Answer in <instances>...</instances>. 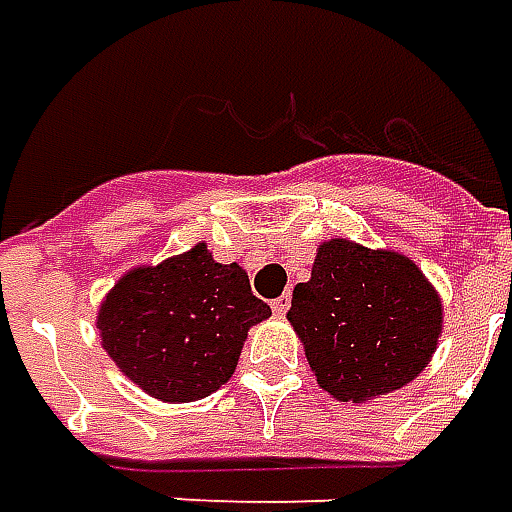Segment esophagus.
Here are the masks:
<instances>
[{"label":"esophagus","instance_id":"34e87169","mask_svg":"<svg viewBox=\"0 0 512 512\" xmlns=\"http://www.w3.org/2000/svg\"><path fill=\"white\" fill-rule=\"evenodd\" d=\"M270 307H273V312H276V315H284V312L290 310V296L284 293V296L273 298V301H270Z\"/></svg>","mask_w":512,"mask_h":512}]
</instances>
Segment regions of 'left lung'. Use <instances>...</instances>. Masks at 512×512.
I'll return each instance as SVG.
<instances>
[{"label":"left lung","mask_w":512,"mask_h":512,"mask_svg":"<svg viewBox=\"0 0 512 512\" xmlns=\"http://www.w3.org/2000/svg\"><path fill=\"white\" fill-rule=\"evenodd\" d=\"M318 386L338 400L403 389L437 349L442 304L420 267L346 239L318 248L287 312Z\"/></svg>","instance_id":"left-lung-1"}]
</instances>
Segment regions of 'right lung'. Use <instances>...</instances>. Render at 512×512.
Instances as JSON below:
<instances>
[{"label": "right lung", "instance_id": "add662e5", "mask_svg": "<svg viewBox=\"0 0 512 512\" xmlns=\"http://www.w3.org/2000/svg\"><path fill=\"white\" fill-rule=\"evenodd\" d=\"M270 315L239 264H219L205 245L135 267L98 312L109 358L143 392L188 403L216 392L236 369L248 329Z\"/></svg>", "mask_w": 512, "mask_h": 512}]
</instances>
